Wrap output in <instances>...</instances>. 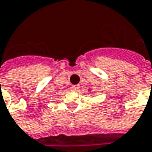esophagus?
Here are the masks:
<instances>
[{"label": "esophagus", "instance_id": "esophagus-1", "mask_svg": "<svg viewBox=\"0 0 152 152\" xmlns=\"http://www.w3.org/2000/svg\"><path fill=\"white\" fill-rule=\"evenodd\" d=\"M80 89V85H73L71 86V90L72 91H79Z\"/></svg>", "mask_w": 152, "mask_h": 152}]
</instances>
